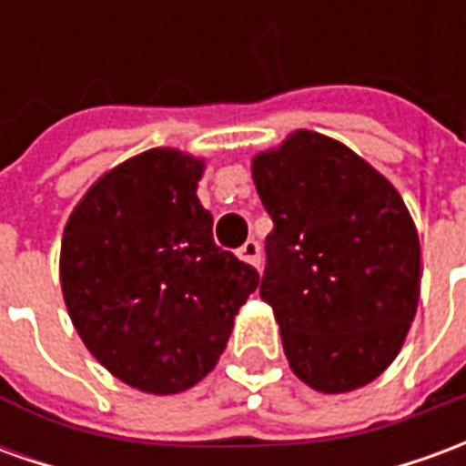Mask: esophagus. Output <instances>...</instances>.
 Masks as SVG:
<instances>
[{
	"label": "esophagus",
	"instance_id": "1",
	"mask_svg": "<svg viewBox=\"0 0 466 466\" xmlns=\"http://www.w3.org/2000/svg\"><path fill=\"white\" fill-rule=\"evenodd\" d=\"M237 254H239V259H242V262L252 264V267H257V269H259V262H262V254H259V242H254V239L244 242Z\"/></svg>",
	"mask_w": 466,
	"mask_h": 466
}]
</instances>
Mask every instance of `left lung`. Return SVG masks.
Returning <instances> with one entry per match:
<instances>
[{
  "mask_svg": "<svg viewBox=\"0 0 466 466\" xmlns=\"http://www.w3.org/2000/svg\"><path fill=\"white\" fill-rule=\"evenodd\" d=\"M274 222L259 297L292 371L324 394L360 390L397 360L417 314L420 234L394 184L312 129L254 154Z\"/></svg>",
  "mask_w": 466,
  "mask_h": 466,
  "instance_id": "8db88e82",
  "label": "left lung"
}]
</instances>
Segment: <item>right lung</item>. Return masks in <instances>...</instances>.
<instances>
[{"mask_svg":"<svg viewBox=\"0 0 466 466\" xmlns=\"http://www.w3.org/2000/svg\"><path fill=\"white\" fill-rule=\"evenodd\" d=\"M204 159L134 154L69 214L59 252L66 312L92 357L147 394H177L217 367L259 274L212 237L197 197Z\"/></svg>","mask_w":466,"mask_h":466,"instance_id":"right-lung-1","label":"right lung"}]
</instances>
